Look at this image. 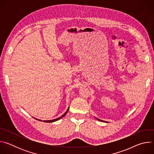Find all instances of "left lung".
<instances>
[{
  "instance_id": "1",
  "label": "left lung",
  "mask_w": 154,
  "mask_h": 154,
  "mask_svg": "<svg viewBox=\"0 0 154 154\" xmlns=\"http://www.w3.org/2000/svg\"><path fill=\"white\" fill-rule=\"evenodd\" d=\"M97 120H98V121H102V122H106V121H102V120H100V119H98V118H96V117H94Z\"/></svg>"
}]
</instances>
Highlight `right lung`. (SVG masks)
I'll return each instance as SVG.
<instances>
[{
  "label": "right lung",
  "mask_w": 154,
  "mask_h": 154,
  "mask_svg": "<svg viewBox=\"0 0 154 154\" xmlns=\"http://www.w3.org/2000/svg\"><path fill=\"white\" fill-rule=\"evenodd\" d=\"M69 106L68 108V109H67V110L66 111V112L62 115V116H61L60 117H59V118H56V119H52V120H46V121H42V120H41V119H36V118H34L35 119H37V120H38V121H43V122H55V121H58L59 119H61L63 117H64L66 115V113H68V110H69Z\"/></svg>",
  "instance_id": "1"
}]
</instances>
